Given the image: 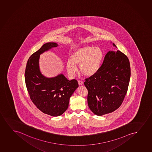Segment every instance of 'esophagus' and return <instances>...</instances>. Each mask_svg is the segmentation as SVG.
I'll return each mask as SVG.
<instances>
[{
    "label": "esophagus",
    "mask_w": 152,
    "mask_h": 152,
    "mask_svg": "<svg viewBox=\"0 0 152 152\" xmlns=\"http://www.w3.org/2000/svg\"><path fill=\"white\" fill-rule=\"evenodd\" d=\"M78 84H79V85H80V86L83 85V81H81V80H78Z\"/></svg>",
    "instance_id": "obj_1"
}]
</instances>
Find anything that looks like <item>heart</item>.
I'll list each match as a JSON object with an SVG mask.
<instances>
[{
	"instance_id": "obj_1",
	"label": "heart",
	"mask_w": 152,
	"mask_h": 152,
	"mask_svg": "<svg viewBox=\"0 0 152 152\" xmlns=\"http://www.w3.org/2000/svg\"><path fill=\"white\" fill-rule=\"evenodd\" d=\"M104 53L98 47L86 46L78 48L73 51L71 59L66 62V69L69 75L73 76L77 72L76 65L83 75L90 77L96 74L101 68Z\"/></svg>"
}]
</instances>
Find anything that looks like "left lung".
<instances>
[{
    "mask_svg": "<svg viewBox=\"0 0 152 152\" xmlns=\"http://www.w3.org/2000/svg\"><path fill=\"white\" fill-rule=\"evenodd\" d=\"M113 45L116 48L114 43ZM130 77L127 57L118 50L109 51L99 72L85 79L89 108L99 116L118 108L126 95Z\"/></svg>",
    "mask_w": 152,
    "mask_h": 152,
    "instance_id": "1",
    "label": "left lung"
}]
</instances>
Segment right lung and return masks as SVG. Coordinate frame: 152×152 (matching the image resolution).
Returning a JSON list of instances; mask_svg holds the SVG:
<instances>
[{
  "label": "right lung",
  "mask_w": 152,
  "mask_h": 152,
  "mask_svg": "<svg viewBox=\"0 0 152 152\" xmlns=\"http://www.w3.org/2000/svg\"><path fill=\"white\" fill-rule=\"evenodd\" d=\"M58 46L53 42L44 44L30 57L25 73L26 87L32 102L42 113L53 116L61 115L66 110L70 97L78 87L76 79L69 80L62 74L48 78L41 73L39 55Z\"/></svg>",
  "instance_id": "1"
}]
</instances>
